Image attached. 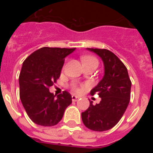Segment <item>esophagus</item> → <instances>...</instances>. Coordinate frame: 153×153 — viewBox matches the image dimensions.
Wrapping results in <instances>:
<instances>
[{"instance_id":"esophagus-1","label":"esophagus","mask_w":153,"mask_h":153,"mask_svg":"<svg viewBox=\"0 0 153 153\" xmlns=\"http://www.w3.org/2000/svg\"><path fill=\"white\" fill-rule=\"evenodd\" d=\"M78 99H79V97H76V96H75V95H73L72 96V100L74 101V102H76V101H77Z\"/></svg>"}]
</instances>
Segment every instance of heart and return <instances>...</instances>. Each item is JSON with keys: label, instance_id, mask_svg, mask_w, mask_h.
<instances>
[{"label": "heart", "instance_id": "b5f03b06", "mask_svg": "<svg viewBox=\"0 0 153 153\" xmlns=\"http://www.w3.org/2000/svg\"><path fill=\"white\" fill-rule=\"evenodd\" d=\"M81 61L83 63V65L90 64V63H97L98 65V60L95 56H91V55H84L81 56ZM71 90L74 93H80L82 91V89L77 86L76 84H74L71 86Z\"/></svg>", "mask_w": 153, "mask_h": 153}]
</instances>
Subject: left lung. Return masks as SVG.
Here are the masks:
<instances>
[{
  "mask_svg": "<svg viewBox=\"0 0 153 153\" xmlns=\"http://www.w3.org/2000/svg\"><path fill=\"white\" fill-rule=\"evenodd\" d=\"M102 58L105 67L104 76L90 91L101 98L100 103L90 106L82 113L85 126L93 131L109 130L122 118L130 100L132 82L128 71L121 60L109 50L87 48Z\"/></svg>",
  "mask_w": 153,
  "mask_h": 153,
  "instance_id": "obj_1",
  "label": "left lung"
}]
</instances>
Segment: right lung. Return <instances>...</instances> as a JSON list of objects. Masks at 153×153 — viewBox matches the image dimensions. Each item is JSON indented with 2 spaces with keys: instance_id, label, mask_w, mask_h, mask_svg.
I'll list each match as a JSON object with an SVG mask.
<instances>
[{
  "instance_id": "1",
  "label": "right lung",
  "mask_w": 153,
  "mask_h": 153,
  "mask_svg": "<svg viewBox=\"0 0 153 153\" xmlns=\"http://www.w3.org/2000/svg\"><path fill=\"white\" fill-rule=\"evenodd\" d=\"M75 48L44 47L26 58L19 76L20 98L27 114L34 123L55 126L72 102L67 91L55 97L49 88L60 76L65 57Z\"/></svg>"
}]
</instances>
